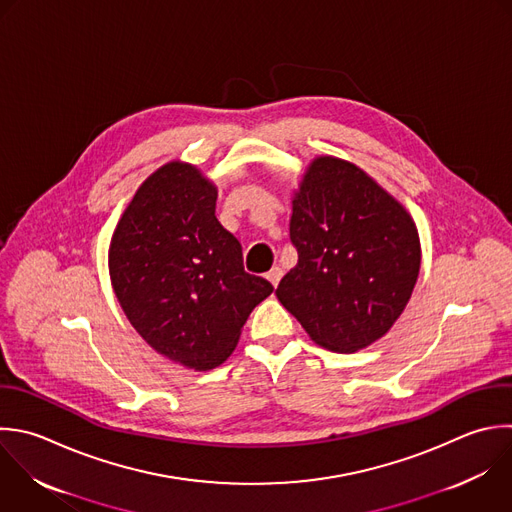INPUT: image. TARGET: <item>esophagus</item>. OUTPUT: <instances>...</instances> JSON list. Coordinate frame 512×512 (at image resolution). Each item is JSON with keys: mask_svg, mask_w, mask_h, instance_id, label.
Segmentation results:
<instances>
[{"mask_svg": "<svg viewBox=\"0 0 512 512\" xmlns=\"http://www.w3.org/2000/svg\"><path fill=\"white\" fill-rule=\"evenodd\" d=\"M282 268H278V266H274L268 274H266V278L272 282V286H278V282H280V278H282Z\"/></svg>", "mask_w": 512, "mask_h": 512, "instance_id": "obj_1", "label": "esophagus"}]
</instances>
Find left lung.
I'll use <instances>...</instances> for the list:
<instances>
[{"instance_id": "obj_1", "label": "left lung", "mask_w": 512, "mask_h": 512, "mask_svg": "<svg viewBox=\"0 0 512 512\" xmlns=\"http://www.w3.org/2000/svg\"><path fill=\"white\" fill-rule=\"evenodd\" d=\"M298 264L276 296L310 338L354 352L384 336L402 314L420 270L408 212L350 162L316 158L292 202Z\"/></svg>"}]
</instances>
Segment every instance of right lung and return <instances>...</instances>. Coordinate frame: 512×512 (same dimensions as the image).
<instances>
[{
  "instance_id": "1",
  "label": "right lung",
  "mask_w": 512,
  "mask_h": 512,
  "mask_svg": "<svg viewBox=\"0 0 512 512\" xmlns=\"http://www.w3.org/2000/svg\"><path fill=\"white\" fill-rule=\"evenodd\" d=\"M216 186L170 162L126 208L110 246L116 296L138 334L188 368L222 364L274 286L244 270L242 246L216 218Z\"/></svg>"
}]
</instances>
